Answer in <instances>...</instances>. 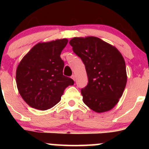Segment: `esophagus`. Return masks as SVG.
<instances>
[{
	"mask_svg": "<svg viewBox=\"0 0 149 149\" xmlns=\"http://www.w3.org/2000/svg\"><path fill=\"white\" fill-rule=\"evenodd\" d=\"M71 78H72L73 80H75V78H76V76H75L74 74L72 75V76H71Z\"/></svg>",
	"mask_w": 149,
	"mask_h": 149,
	"instance_id": "1",
	"label": "esophagus"
}]
</instances>
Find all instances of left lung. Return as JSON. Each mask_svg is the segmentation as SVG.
<instances>
[{
	"label": "left lung",
	"instance_id": "obj_1",
	"mask_svg": "<svg viewBox=\"0 0 149 149\" xmlns=\"http://www.w3.org/2000/svg\"><path fill=\"white\" fill-rule=\"evenodd\" d=\"M69 44L84 63L88 77V85L81 90L83 102L97 113L110 111L127 83L123 57L116 47L97 37H75Z\"/></svg>",
	"mask_w": 149,
	"mask_h": 149
}]
</instances>
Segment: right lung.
<instances>
[{"label":"right lung","instance_id":"obj_1","mask_svg":"<svg viewBox=\"0 0 149 149\" xmlns=\"http://www.w3.org/2000/svg\"><path fill=\"white\" fill-rule=\"evenodd\" d=\"M66 38L39 42L22 58L16 71L18 91L31 107L45 111L61 100L64 90L74 81L63 75L60 57Z\"/></svg>","mask_w":149,"mask_h":149}]
</instances>
